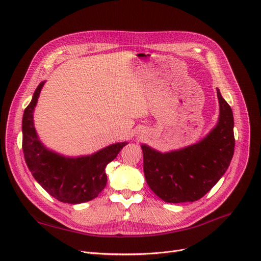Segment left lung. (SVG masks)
Wrapping results in <instances>:
<instances>
[{
    "instance_id": "obj_1",
    "label": "left lung",
    "mask_w": 261,
    "mask_h": 261,
    "mask_svg": "<svg viewBox=\"0 0 261 261\" xmlns=\"http://www.w3.org/2000/svg\"><path fill=\"white\" fill-rule=\"evenodd\" d=\"M219 119L199 142L162 153L142 144L148 187L166 203L195 201L212 190L228 169L234 154V120L230 105L217 89Z\"/></svg>"
}]
</instances>
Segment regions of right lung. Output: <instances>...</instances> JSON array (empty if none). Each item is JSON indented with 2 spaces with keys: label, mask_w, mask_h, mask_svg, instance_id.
Listing matches in <instances>:
<instances>
[{
  "label": "right lung",
  "mask_w": 261,
  "mask_h": 261,
  "mask_svg": "<svg viewBox=\"0 0 261 261\" xmlns=\"http://www.w3.org/2000/svg\"><path fill=\"white\" fill-rule=\"evenodd\" d=\"M45 81L33 93L22 117V150L33 178L49 195L63 203L80 204L97 197L107 183L106 166L117 157L128 142L115 143L96 153L66 157L45 147L39 140L33 112Z\"/></svg>",
  "instance_id": "right-lung-1"
}]
</instances>
